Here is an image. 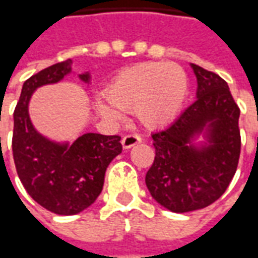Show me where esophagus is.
Instances as JSON below:
<instances>
[{
	"instance_id": "1",
	"label": "esophagus",
	"mask_w": 258,
	"mask_h": 258,
	"mask_svg": "<svg viewBox=\"0 0 258 258\" xmlns=\"http://www.w3.org/2000/svg\"><path fill=\"white\" fill-rule=\"evenodd\" d=\"M142 142V138H141L138 134H128L124 137L123 140H121V144H123L124 149H128V148H133L137 144H140Z\"/></svg>"
}]
</instances>
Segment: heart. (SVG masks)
<instances>
[{
	"instance_id": "1",
	"label": "heart",
	"mask_w": 258,
	"mask_h": 258,
	"mask_svg": "<svg viewBox=\"0 0 258 258\" xmlns=\"http://www.w3.org/2000/svg\"><path fill=\"white\" fill-rule=\"evenodd\" d=\"M188 91L184 69L175 63L146 62L124 69L109 83L99 112L117 118L118 110L133 112L146 128H159L178 114Z\"/></svg>"
}]
</instances>
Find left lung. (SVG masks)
<instances>
[{"label":"left lung","mask_w":258,"mask_h":258,"mask_svg":"<svg viewBox=\"0 0 258 258\" xmlns=\"http://www.w3.org/2000/svg\"><path fill=\"white\" fill-rule=\"evenodd\" d=\"M190 66L198 79V99L170 127L152 134L156 155L145 177L152 198L174 213L199 210L220 199L240 156V110L227 81ZM202 132L209 145L196 150L190 140Z\"/></svg>","instance_id":"left-lung-1"}]
</instances>
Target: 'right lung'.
I'll use <instances>...</instances> for the list:
<instances>
[{
	"mask_svg": "<svg viewBox=\"0 0 258 258\" xmlns=\"http://www.w3.org/2000/svg\"><path fill=\"white\" fill-rule=\"evenodd\" d=\"M70 72L72 59H68L31 76L14 112L12 152L18 175L38 205L59 216L77 214L95 202L109 163L123 151L118 135L88 133L72 145H59L34 130L27 110L31 94L41 85L58 83ZM80 79L88 83L90 76L81 74Z\"/></svg>",
	"mask_w": 258,
	"mask_h": 258,
	"instance_id": "obj_1",
	"label": "right lung"
}]
</instances>
